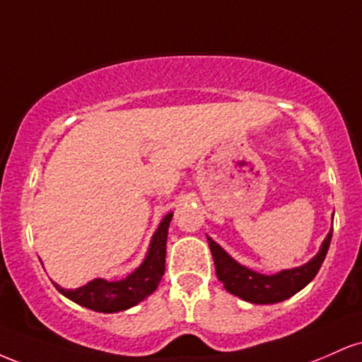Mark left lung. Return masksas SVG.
Returning <instances> with one entry per match:
<instances>
[{
  "mask_svg": "<svg viewBox=\"0 0 362 362\" xmlns=\"http://www.w3.org/2000/svg\"><path fill=\"white\" fill-rule=\"evenodd\" d=\"M332 231L334 230L328 231L318 253L310 262H306L301 267L286 269V271L274 274V276H265V274L255 272L238 264L209 236H207V243H209L211 253H213L216 276L223 282L228 293L235 294V296L248 303H255V305H271V303L288 300L313 281L327 257Z\"/></svg>",
  "mask_w": 362,
  "mask_h": 362,
  "instance_id": "left-lung-1",
  "label": "left lung"
}]
</instances>
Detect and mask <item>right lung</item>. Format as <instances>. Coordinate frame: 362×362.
Returning <instances> with one entry per match:
<instances>
[{
	"label": "right lung",
	"instance_id": "right-lung-1",
	"mask_svg": "<svg viewBox=\"0 0 362 362\" xmlns=\"http://www.w3.org/2000/svg\"><path fill=\"white\" fill-rule=\"evenodd\" d=\"M172 216L173 213H168L161 219L160 226H158L151 238V243H149L146 259L143 260V264L134 272L129 274L126 279H93L88 284L76 289H64L54 282L56 289L59 291L62 296L69 298L78 305L93 311H100V313H117V311L136 306L158 288L165 274L167 236Z\"/></svg>",
	"mask_w": 362,
	"mask_h": 362
}]
</instances>
